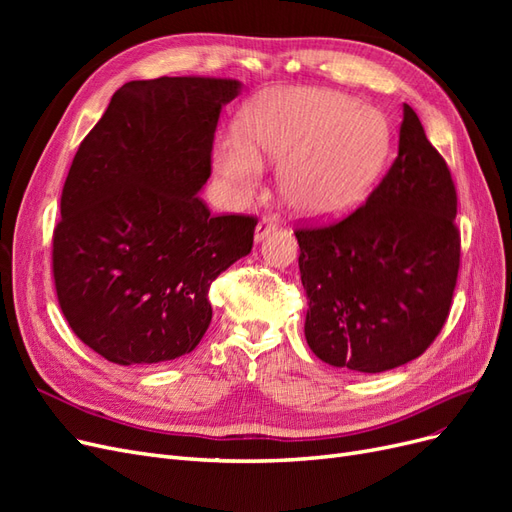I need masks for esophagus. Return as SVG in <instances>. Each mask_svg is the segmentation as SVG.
I'll use <instances>...</instances> for the list:
<instances>
[{
  "label": "esophagus",
  "mask_w": 512,
  "mask_h": 512,
  "mask_svg": "<svg viewBox=\"0 0 512 512\" xmlns=\"http://www.w3.org/2000/svg\"><path fill=\"white\" fill-rule=\"evenodd\" d=\"M277 226H280V224H277L273 218H262L260 222H258V226H256V241H262V239H267L269 235H271V232H275L277 230Z\"/></svg>",
  "instance_id": "1"
}]
</instances>
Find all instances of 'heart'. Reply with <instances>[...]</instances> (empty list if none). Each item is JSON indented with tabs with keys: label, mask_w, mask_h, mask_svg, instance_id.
<instances>
[{
	"label": "heart",
	"mask_w": 512,
	"mask_h": 512,
	"mask_svg": "<svg viewBox=\"0 0 512 512\" xmlns=\"http://www.w3.org/2000/svg\"><path fill=\"white\" fill-rule=\"evenodd\" d=\"M391 128L376 108L331 89L290 87L256 98L215 145L218 175L241 196L282 166L280 188L292 211L337 218L367 196L389 160Z\"/></svg>",
	"instance_id": "b5f03b06"
}]
</instances>
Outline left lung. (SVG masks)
<instances>
[{
  "mask_svg": "<svg viewBox=\"0 0 512 512\" xmlns=\"http://www.w3.org/2000/svg\"><path fill=\"white\" fill-rule=\"evenodd\" d=\"M444 158L404 104L399 153L365 205L294 230L305 339L320 361L380 374L421 356L451 312L461 237Z\"/></svg>",
  "mask_w": 512,
  "mask_h": 512,
  "instance_id": "8db88e82",
  "label": "left lung"
}]
</instances>
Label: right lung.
<instances>
[{
	"label": "right lung",
	"instance_id": "add662e5",
	"mask_svg": "<svg viewBox=\"0 0 512 512\" xmlns=\"http://www.w3.org/2000/svg\"><path fill=\"white\" fill-rule=\"evenodd\" d=\"M241 83L130 81L76 151L53 232V280L70 329L106 361L153 365L192 352L213 316L211 282L252 252L254 215H213L222 106Z\"/></svg>",
	"mask_w": 512,
	"mask_h": 512
}]
</instances>
